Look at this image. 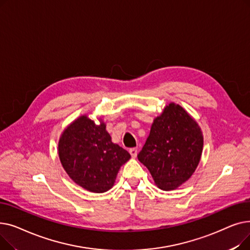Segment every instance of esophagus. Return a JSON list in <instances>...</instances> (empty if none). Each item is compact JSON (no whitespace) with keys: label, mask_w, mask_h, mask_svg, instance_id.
Here are the masks:
<instances>
[{"label":"esophagus","mask_w":250,"mask_h":250,"mask_svg":"<svg viewBox=\"0 0 250 250\" xmlns=\"http://www.w3.org/2000/svg\"><path fill=\"white\" fill-rule=\"evenodd\" d=\"M129 154L132 155V157H136L138 154V149L137 148H130L129 149Z\"/></svg>","instance_id":"34e87169"}]
</instances>
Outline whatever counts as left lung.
I'll list each match as a JSON object with an SVG mask.
<instances>
[{
  "label": "left lung",
  "instance_id": "1",
  "mask_svg": "<svg viewBox=\"0 0 250 250\" xmlns=\"http://www.w3.org/2000/svg\"><path fill=\"white\" fill-rule=\"evenodd\" d=\"M204 145L201 128L178 104L170 103L156 117L138 159L163 190L186 182L198 167Z\"/></svg>",
  "mask_w": 250,
  "mask_h": 250
}]
</instances>
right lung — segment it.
<instances>
[{
  "mask_svg": "<svg viewBox=\"0 0 250 250\" xmlns=\"http://www.w3.org/2000/svg\"><path fill=\"white\" fill-rule=\"evenodd\" d=\"M59 156L68 175L92 192L107 191L114 185L129 153L111 142L104 123L96 125L86 115L73 122L59 142Z\"/></svg>",
  "mask_w": 250,
  "mask_h": 250,
  "instance_id": "obj_1",
  "label": "right lung"
}]
</instances>
